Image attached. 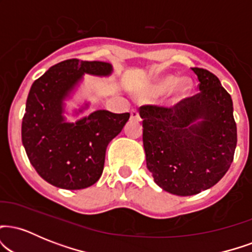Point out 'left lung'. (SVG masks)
<instances>
[{"instance_id":"1","label":"left lung","mask_w":252,"mask_h":252,"mask_svg":"<svg viewBox=\"0 0 252 252\" xmlns=\"http://www.w3.org/2000/svg\"><path fill=\"white\" fill-rule=\"evenodd\" d=\"M111 73L109 63L68 59L52 66L32 85L22 118V144L37 174L53 186L88 189L102 176L106 147L128 122V114L96 110L68 122L65 102L85 74ZM88 108L84 103L73 115Z\"/></svg>"}]
</instances>
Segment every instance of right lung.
Wrapping results in <instances>:
<instances>
[{"instance_id": "add662e5", "label": "right lung", "mask_w": 252, "mask_h": 252, "mask_svg": "<svg viewBox=\"0 0 252 252\" xmlns=\"http://www.w3.org/2000/svg\"><path fill=\"white\" fill-rule=\"evenodd\" d=\"M193 72L198 94L140 111L147 167L158 186L181 196L215 186L230 168L237 144L231 96L213 73Z\"/></svg>"}]
</instances>
